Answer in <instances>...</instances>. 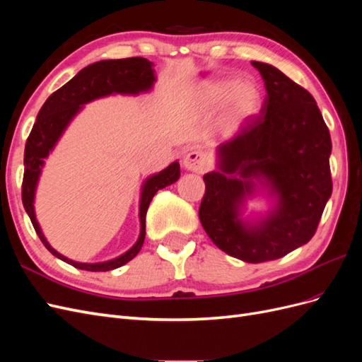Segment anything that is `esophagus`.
I'll list each match as a JSON object with an SVG mask.
<instances>
[{
	"label": "esophagus",
	"instance_id": "1",
	"mask_svg": "<svg viewBox=\"0 0 362 362\" xmlns=\"http://www.w3.org/2000/svg\"><path fill=\"white\" fill-rule=\"evenodd\" d=\"M182 166L185 170L202 173L208 169V160H206L205 154H202V152L193 151V152H189V154L184 157Z\"/></svg>",
	"mask_w": 362,
	"mask_h": 362
}]
</instances>
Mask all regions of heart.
Listing matches in <instances>:
<instances>
[{"label": "heart", "mask_w": 362, "mask_h": 362, "mask_svg": "<svg viewBox=\"0 0 362 362\" xmlns=\"http://www.w3.org/2000/svg\"><path fill=\"white\" fill-rule=\"evenodd\" d=\"M261 93L252 81L221 80L206 84L193 98V113L198 117H210L223 110L229 124L240 122L258 112Z\"/></svg>", "instance_id": "heart-1"}]
</instances>
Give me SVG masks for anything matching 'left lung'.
Instances as JSON below:
<instances>
[{"label":"left lung","instance_id":"left-lung-1","mask_svg":"<svg viewBox=\"0 0 362 362\" xmlns=\"http://www.w3.org/2000/svg\"><path fill=\"white\" fill-rule=\"evenodd\" d=\"M266 86L259 116L216 148L204 175L199 218L211 242L246 262L282 258L308 243L332 193L331 136L308 90L278 68L252 62ZM266 212L245 216L247 201Z\"/></svg>","mask_w":362,"mask_h":362}]
</instances>
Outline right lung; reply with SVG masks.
Masks as SVG:
<instances>
[{
    "mask_svg": "<svg viewBox=\"0 0 362 362\" xmlns=\"http://www.w3.org/2000/svg\"><path fill=\"white\" fill-rule=\"evenodd\" d=\"M157 81L154 63L144 57H131L120 60H101L86 66L76 74L71 81H68L59 90L54 92L37 113L36 124L33 125L31 133L27 139L24 152V181H23V204L30 221L35 226L39 238L54 257L68 262V264L87 270V272H107L127 264L133 259L145 242L146 228V211L154 198V194L177 182L180 178V163L173 161L166 169L148 177L140 189L139 201V221L140 233L137 242L131 246L122 255L113 259L101 262H80L62 255L54 249L42 233V228L36 218L35 198L37 184L45 166V160L59 144L60 137L69 127L74 117L78 115L86 104H89L100 98L110 95H131L137 96L140 93L151 92Z\"/></svg>",
    "mask_w": 362,
    "mask_h": 362,
    "instance_id": "1",
    "label": "right lung"
}]
</instances>
